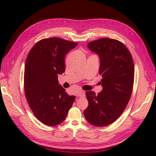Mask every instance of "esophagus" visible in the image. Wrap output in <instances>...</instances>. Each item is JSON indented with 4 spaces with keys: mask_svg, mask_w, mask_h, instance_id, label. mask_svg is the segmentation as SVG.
I'll return each mask as SVG.
<instances>
[{
    "mask_svg": "<svg viewBox=\"0 0 156 156\" xmlns=\"http://www.w3.org/2000/svg\"><path fill=\"white\" fill-rule=\"evenodd\" d=\"M77 95L79 96L80 97H84L85 95V92L84 90H80L78 93H77Z\"/></svg>",
    "mask_w": 156,
    "mask_h": 156,
    "instance_id": "esophagus-1",
    "label": "esophagus"
}]
</instances>
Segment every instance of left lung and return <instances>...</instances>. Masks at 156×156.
I'll use <instances>...</instances> for the list:
<instances>
[{
  "mask_svg": "<svg viewBox=\"0 0 156 156\" xmlns=\"http://www.w3.org/2000/svg\"><path fill=\"white\" fill-rule=\"evenodd\" d=\"M90 50L99 55L101 92H86L88 101L83 111L87 121L95 126H105L122 113L132 95L134 83V63L128 48L120 41L102 38L88 44Z\"/></svg>",
  "mask_w": 156,
  "mask_h": 156,
  "instance_id": "obj_1",
  "label": "left lung"
}]
</instances>
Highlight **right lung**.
Masks as SVG:
<instances>
[{
	"instance_id": "right-lung-1",
	"label": "right lung",
	"mask_w": 156,
	"mask_h": 156,
	"mask_svg": "<svg viewBox=\"0 0 156 156\" xmlns=\"http://www.w3.org/2000/svg\"><path fill=\"white\" fill-rule=\"evenodd\" d=\"M77 45L59 37L44 38L27 56L24 73L26 99L35 116L46 125L61 123L75 102L76 97L66 93L57 77L65 71L66 55Z\"/></svg>"
}]
</instances>
